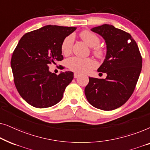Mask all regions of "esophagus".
<instances>
[{
	"instance_id": "obj_1",
	"label": "esophagus",
	"mask_w": 150,
	"mask_h": 150,
	"mask_svg": "<svg viewBox=\"0 0 150 150\" xmlns=\"http://www.w3.org/2000/svg\"><path fill=\"white\" fill-rule=\"evenodd\" d=\"M80 76L79 74H77V73H74V79H77L78 77H79Z\"/></svg>"
}]
</instances>
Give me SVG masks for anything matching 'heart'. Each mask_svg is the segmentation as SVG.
<instances>
[{"instance_id":"1","label":"heart","mask_w":150,"mask_h":150,"mask_svg":"<svg viewBox=\"0 0 150 150\" xmlns=\"http://www.w3.org/2000/svg\"><path fill=\"white\" fill-rule=\"evenodd\" d=\"M80 37L82 40L90 47H93L92 52L98 59L103 58L104 56V50L99 44L100 39L97 35L89 30H85L81 32ZM74 44V37L69 35L64 38L61 45V52L64 55H68L71 53ZM67 66L70 70L78 73H84L93 69L96 64L92 59L80 58L74 57L67 61Z\"/></svg>"}]
</instances>
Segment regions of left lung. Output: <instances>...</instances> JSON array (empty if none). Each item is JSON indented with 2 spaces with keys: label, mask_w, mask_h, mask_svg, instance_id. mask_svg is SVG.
I'll list each match as a JSON object with an SVG mask.
<instances>
[{
  "label": "left lung",
  "mask_w": 150,
  "mask_h": 150,
  "mask_svg": "<svg viewBox=\"0 0 150 150\" xmlns=\"http://www.w3.org/2000/svg\"><path fill=\"white\" fill-rule=\"evenodd\" d=\"M91 30L105 40L106 58L98 71L106 73L107 76L105 79L89 77L85 93L94 107L112 110L126 103L134 92L142 68V57L128 33L110 24Z\"/></svg>",
  "instance_id": "1"
}]
</instances>
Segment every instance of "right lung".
Returning a JSON list of instances; mask_svg holds the SVG:
<instances>
[{
  "label": "right lung",
  "mask_w": 150,
  "mask_h": 150,
  "mask_svg": "<svg viewBox=\"0 0 150 150\" xmlns=\"http://www.w3.org/2000/svg\"><path fill=\"white\" fill-rule=\"evenodd\" d=\"M76 27L47 25L26 33L18 42L11 60L18 93L34 107H50L62 99L74 78L72 71L57 75L49 71L52 63L63 59L61 45Z\"/></svg>",
  "instance_id": "1"
}]
</instances>
